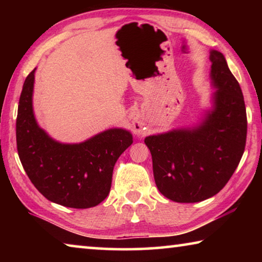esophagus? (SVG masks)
<instances>
[{
    "instance_id": "obj_1",
    "label": "esophagus",
    "mask_w": 262,
    "mask_h": 262,
    "mask_svg": "<svg viewBox=\"0 0 262 262\" xmlns=\"http://www.w3.org/2000/svg\"><path fill=\"white\" fill-rule=\"evenodd\" d=\"M132 122H133V127H134L135 133H137V134H142V132H143V129H145V128H143V125H142L139 115L134 114Z\"/></svg>"
}]
</instances>
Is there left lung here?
I'll return each mask as SVG.
<instances>
[{"instance_id":"obj_1","label":"left lung","mask_w":262,"mask_h":262,"mask_svg":"<svg viewBox=\"0 0 262 262\" xmlns=\"http://www.w3.org/2000/svg\"><path fill=\"white\" fill-rule=\"evenodd\" d=\"M210 107L192 126L144 139L159 192L180 203L214 196L231 178L246 143V108L241 85L221 52L211 50Z\"/></svg>"}]
</instances>
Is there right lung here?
Segmentation results:
<instances>
[{
	"label": "right lung",
	"mask_w": 262,
	"mask_h": 262,
	"mask_svg": "<svg viewBox=\"0 0 262 262\" xmlns=\"http://www.w3.org/2000/svg\"><path fill=\"white\" fill-rule=\"evenodd\" d=\"M35 68L26 77L16 121L18 156L26 174L47 200L85 209L110 193L115 163L133 143L123 128H110L81 143H62L38 125L33 112Z\"/></svg>",
	"instance_id": "obj_1"
}]
</instances>
